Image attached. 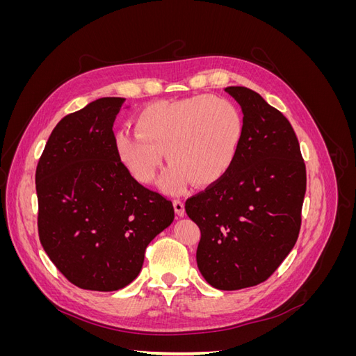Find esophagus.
Wrapping results in <instances>:
<instances>
[{"instance_id": "obj_1", "label": "esophagus", "mask_w": 356, "mask_h": 356, "mask_svg": "<svg viewBox=\"0 0 356 356\" xmlns=\"http://www.w3.org/2000/svg\"><path fill=\"white\" fill-rule=\"evenodd\" d=\"M174 209H175V213L178 215V217H184L186 209H184V203H182L181 200H178V199L174 200Z\"/></svg>"}]
</instances>
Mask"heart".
<instances>
[{"label": "heart", "instance_id": "1", "mask_svg": "<svg viewBox=\"0 0 356 356\" xmlns=\"http://www.w3.org/2000/svg\"><path fill=\"white\" fill-rule=\"evenodd\" d=\"M135 132L115 136L117 154L143 184L153 182L163 161L170 165L161 178L169 193L187 182L203 187L227 172L243 136V117L232 102L196 95L175 102L147 105L135 118Z\"/></svg>", "mask_w": 356, "mask_h": 356}]
</instances>
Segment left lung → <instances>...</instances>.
<instances>
[{
    "label": "left lung",
    "mask_w": 356,
    "mask_h": 356,
    "mask_svg": "<svg viewBox=\"0 0 356 356\" xmlns=\"http://www.w3.org/2000/svg\"><path fill=\"white\" fill-rule=\"evenodd\" d=\"M225 92L243 113V136L230 169L186 212L200 229L197 267L222 291L254 286L270 277L293 250L301 225L306 166L286 117L257 92Z\"/></svg>",
    "instance_id": "left-lung-1"
}]
</instances>
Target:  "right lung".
<instances>
[{
    "label": "right lung",
    "mask_w": 356,
    "mask_h": 356,
    "mask_svg": "<svg viewBox=\"0 0 356 356\" xmlns=\"http://www.w3.org/2000/svg\"><path fill=\"white\" fill-rule=\"evenodd\" d=\"M124 98H99L53 129L37 172L38 234L68 281L90 291L131 284L145 248L172 224V202L131 175L113 124Z\"/></svg>",
    "instance_id": "right-lung-1"
}]
</instances>
